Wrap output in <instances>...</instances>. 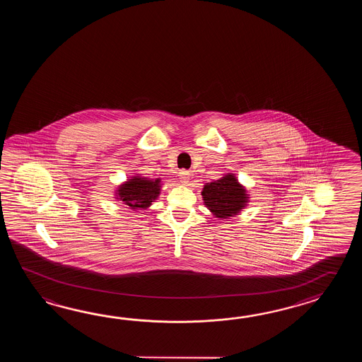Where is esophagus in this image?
Masks as SVG:
<instances>
[{"instance_id": "esophagus-1", "label": "esophagus", "mask_w": 362, "mask_h": 362, "mask_svg": "<svg viewBox=\"0 0 362 362\" xmlns=\"http://www.w3.org/2000/svg\"><path fill=\"white\" fill-rule=\"evenodd\" d=\"M190 177H192V175H190L189 170H182L180 172V178H181V182H182V184H189V182H190Z\"/></svg>"}]
</instances>
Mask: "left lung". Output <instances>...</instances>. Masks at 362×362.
<instances>
[{"mask_svg": "<svg viewBox=\"0 0 362 362\" xmlns=\"http://www.w3.org/2000/svg\"><path fill=\"white\" fill-rule=\"evenodd\" d=\"M202 198L204 206L215 218L223 220L239 215L250 202V194L234 173L207 182L203 186Z\"/></svg>", "mask_w": 362, "mask_h": 362, "instance_id": "left-lung-1", "label": "left lung"}]
</instances>
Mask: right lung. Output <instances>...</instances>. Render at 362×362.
<instances>
[{
  "label": "right lung",
  "mask_w": 362,
  "mask_h": 362,
  "mask_svg": "<svg viewBox=\"0 0 362 362\" xmlns=\"http://www.w3.org/2000/svg\"><path fill=\"white\" fill-rule=\"evenodd\" d=\"M160 178H147L137 175L132 176L115 190V199L123 202V204L132 211H144L159 198L162 192Z\"/></svg>",
  "instance_id": "right-lung-1"
}]
</instances>
